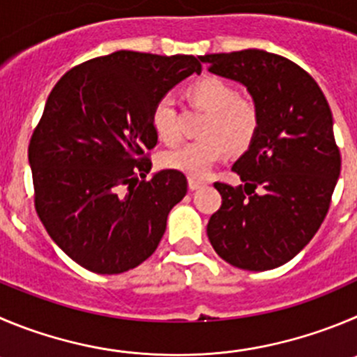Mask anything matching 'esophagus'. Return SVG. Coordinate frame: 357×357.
Instances as JSON below:
<instances>
[{"mask_svg": "<svg viewBox=\"0 0 357 357\" xmlns=\"http://www.w3.org/2000/svg\"><path fill=\"white\" fill-rule=\"evenodd\" d=\"M204 185H206V181H202V179H195V178L188 179L190 190H199L201 186H204Z\"/></svg>", "mask_w": 357, "mask_h": 357, "instance_id": "34e87169", "label": "esophagus"}]
</instances>
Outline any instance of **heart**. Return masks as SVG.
Wrapping results in <instances>:
<instances>
[{"label":"heart","mask_w":357,"mask_h":357,"mask_svg":"<svg viewBox=\"0 0 357 357\" xmlns=\"http://www.w3.org/2000/svg\"><path fill=\"white\" fill-rule=\"evenodd\" d=\"M186 98L192 105L208 111L197 141L186 142L162 156L163 167L179 171L192 178H204L218 160L227 153L248 148L259 128V112L252 100L239 96L232 82L216 75L197 79L186 88ZM153 128L160 141L167 146L181 139L178 112L171 98H162L153 109Z\"/></svg>","instance_id":"b5f03b06"}]
</instances>
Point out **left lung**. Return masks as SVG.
I'll return each instance as SVG.
<instances>
[{"instance_id": "8db88e82", "label": "left lung", "mask_w": 357, "mask_h": 357, "mask_svg": "<svg viewBox=\"0 0 357 357\" xmlns=\"http://www.w3.org/2000/svg\"><path fill=\"white\" fill-rule=\"evenodd\" d=\"M199 59L246 86L259 112L254 141L232 165L243 185L215 183L222 206L209 218L208 238L236 268H278L328 215L342 165L331 109L314 77L284 56L246 49Z\"/></svg>"}]
</instances>
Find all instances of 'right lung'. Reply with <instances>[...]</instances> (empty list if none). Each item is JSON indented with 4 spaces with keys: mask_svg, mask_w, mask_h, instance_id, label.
Returning <instances> with one entry per match:
<instances>
[{
    "mask_svg": "<svg viewBox=\"0 0 357 357\" xmlns=\"http://www.w3.org/2000/svg\"><path fill=\"white\" fill-rule=\"evenodd\" d=\"M201 70L194 56L118 51L73 66L52 88L28 148L35 209L79 266L118 275L156 250L188 183L172 169L144 179L158 141L153 109Z\"/></svg>",
    "mask_w": 357,
    "mask_h": 357,
    "instance_id": "add662e5",
    "label": "right lung"
}]
</instances>
